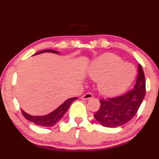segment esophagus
I'll return each mask as SVG.
<instances>
[{"mask_svg":"<svg viewBox=\"0 0 159 159\" xmlns=\"http://www.w3.org/2000/svg\"><path fill=\"white\" fill-rule=\"evenodd\" d=\"M93 97V95L91 93H87L81 97V99H83V100H87V99L92 98Z\"/></svg>","mask_w":159,"mask_h":159,"instance_id":"obj_1","label":"esophagus"}]
</instances>
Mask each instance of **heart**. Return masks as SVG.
<instances>
[{"mask_svg":"<svg viewBox=\"0 0 159 159\" xmlns=\"http://www.w3.org/2000/svg\"><path fill=\"white\" fill-rule=\"evenodd\" d=\"M89 75L99 81L98 89L106 95H116L122 93L131 84L135 75V68L129 63H123L117 55L106 53L95 61Z\"/></svg>","mask_w":159,"mask_h":159,"instance_id":"b5f03b06","label":"heart"}]
</instances>
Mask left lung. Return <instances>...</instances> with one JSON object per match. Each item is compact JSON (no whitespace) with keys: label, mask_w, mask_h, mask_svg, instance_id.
Instances as JSON below:
<instances>
[{"label":"left lung","mask_w":159,"mask_h":159,"mask_svg":"<svg viewBox=\"0 0 159 159\" xmlns=\"http://www.w3.org/2000/svg\"><path fill=\"white\" fill-rule=\"evenodd\" d=\"M146 93L144 73L141 64L138 66V76L133 89L125 94L100 100L101 107L94 114L99 124L107 127L122 126L136 114Z\"/></svg>","instance_id":"1"}]
</instances>
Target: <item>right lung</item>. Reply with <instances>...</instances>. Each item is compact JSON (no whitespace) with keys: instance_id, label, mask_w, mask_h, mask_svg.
Here are the masks:
<instances>
[{"instance_id":"right-lung-1","label":"right lung","mask_w":159,"mask_h":159,"mask_svg":"<svg viewBox=\"0 0 159 159\" xmlns=\"http://www.w3.org/2000/svg\"><path fill=\"white\" fill-rule=\"evenodd\" d=\"M43 52H52L55 53V54H58V52L52 50V49H44V50L35 53V55L41 54V53ZM76 99H77L76 97L67 99V100L64 101L62 104L60 105L56 110L52 111L50 113L46 115V116H30V115L25 112L23 110H21V112L26 119L29 120L30 122H32V123L36 124V125L41 126V127H52V126H53L55 124H56L57 122L63 117V116L65 114V112L67 111L69 107H70V104H71L75 100H76Z\"/></svg>"}]
</instances>
